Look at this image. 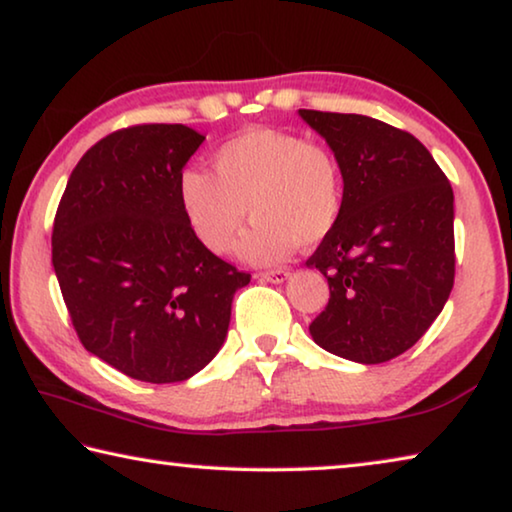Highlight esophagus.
Returning a JSON list of instances; mask_svg holds the SVG:
<instances>
[{"label":"esophagus","mask_w":512,"mask_h":512,"mask_svg":"<svg viewBox=\"0 0 512 512\" xmlns=\"http://www.w3.org/2000/svg\"><path fill=\"white\" fill-rule=\"evenodd\" d=\"M257 278L264 280V282H285V280L289 278V271H285V269H273V271L259 273Z\"/></svg>","instance_id":"34e87169"}]
</instances>
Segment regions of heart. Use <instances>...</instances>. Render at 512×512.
Instances as JSON below:
<instances>
[{"mask_svg":"<svg viewBox=\"0 0 512 512\" xmlns=\"http://www.w3.org/2000/svg\"><path fill=\"white\" fill-rule=\"evenodd\" d=\"M211 165L213 174L186 167L177 181L183 218L211 253L232 246L246 211L255 223L239 250L257 264L280 262L299 243L315 246L338 223L342 172L324 144L278 128H250L220 144Z\"/></svg>","mask_w":512,"mask_h":512,"instance_id":"obj_1","label":"heart"}]
</instances>
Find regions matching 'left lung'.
I'll return each mask as SVG.
<instances>
[{
    "label": "left lung",
    "mask_w": 512,
    "mask_h": 512,
    "mask_svg": "<svg viewBox=\"0 0 512 512\" xmlns=\"http://www.w3.org/2000/svg\"><path fill=\"white\" fill-rule=\"evenodd\" d=\"M342 172V209L308 262L331 299L310 324L319 347L375 365L414 347L455 280L453 188L414 135L363 114L299 110Z\"/></svg>",
    "instance_id": "obj_1"
}]
</instances>
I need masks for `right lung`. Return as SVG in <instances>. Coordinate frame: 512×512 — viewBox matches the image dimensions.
<instances>
[{"instance_id":"add662e5","label":"right lung","mask_w":512,"mask_h":512,"mask_svg":"<svg viewBox=\"0 0 512 512\" xmlns=\"http://www.w3.org/2000/svg\"><path fill=\"white\" fill-rule=\"evenodd\" d=\"M202 142L183 124L110 133L75 165L55 216L52 266L80 342L149 384L209 365L250 282L181 213L179 174Z\"/></svg>"}]
</instances>
